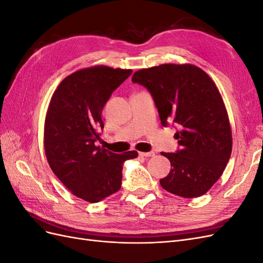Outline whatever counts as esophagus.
Masks as SVG:
<instances>
[{"label": "esophagus", "instance_id": "34e87169", "mask_svg": "<svg viewBox=\"0 0 263 263\" xmlns=\"http://www.w3.org/2000/svg\"><path fill=\"white\" fill-rule=\"evenodd\" d=\"M139 156H141V157H154L155 153H154V151H149V153H139Z\"/></svg>", "mask_w": 263, "mask_h": 263}]
</instances>
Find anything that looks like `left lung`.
I'll return each mask as SVG.
<instances>
[{
	"instance_id": "obj_1",
	"label": "left lung",
	"mask_w": 263,
	"mask_h": 263,
	"mask_svg": "<svg viewBox=\"0 0 263 263\" xmlns=\"http://www.w3.org/2000/svg\"><path fill=\"white\" fill-rule=\"evenodd\" d=\"M132 81L149 90L162 126L174 122L181 149L161 153L171 162L168 176L160 180L168 192L198 197L217 182L224 172L233 148L227 109L211 77L191 63H164L141 69Z\"/></svg>"
}]
</instances>
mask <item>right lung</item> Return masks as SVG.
Listing matches in <instances>:
<instances>
[{"label":"right lung","instance_id":"add662e5","mask_svg":"<svg viewBox=\"0 0 263 263\" xmlns=\"http://www.w3.org/2000/svg\"><path fill=\"white\" fill-rule=\"evenodd\" d=\"M130 69L94 66L66 77L47 109L44 146L52 172L79 198L98 203L122 185L123 163L137 151L113 154L95 145L104 127L102 110Z\"/></svg>","mask_w":263,"mask_h":263}]
</instances>
